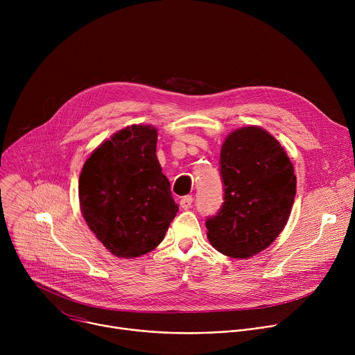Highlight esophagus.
Here are the masks:
<instances>
[{"label":"esophagus","instance_id":"esophagus-1","mask_svg":"<svg viewBox=\"0 0 355 355\" xmlns=\"http://www.w3.org/2000/svg\"><path fill=\"white\" fill-rule=\"evenodd\" d=\"M192 200H193V198H192L191 195L182 196V198H181V200H180V205H181V208H182V209H188V208H191V205H192Z\"/></svg>","mask_w":355,"mask_h":355}]
</instances>
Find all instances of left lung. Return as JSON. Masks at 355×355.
Masks as SVG:
<instances>
[{"label":"left lung","mask_w":355,"mask_h":355,"mask_svg":"<svg viewBox=\"0 0 355 355\" xmlns=\"http://www.w3.org/2000/svg\"><path fill=\"white\" fill-rule=\"evenodd\" d=\"M225 202L207 220L214 248L232 259L266 250L284 230L296 193V175L281 143L260 126L233 130L220 148Z\"/></svg>","instance_id":"obj_1"}]
</instances>
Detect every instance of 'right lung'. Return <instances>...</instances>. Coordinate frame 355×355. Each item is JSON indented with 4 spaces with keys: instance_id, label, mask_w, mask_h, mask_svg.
Segmentation results:
<instances>
[{
    "instance_id": "1",
    "label": "right lung",
    "mask_w": 355,
    "mask_h": 355,
    "mask_svg": "<svg viewBox=\"0 0 355 355\" xmlns=\"http://www.w3.org/2000/svg\"><path fill=\"white\" fill-rule=\"evenodd\" d=\"M156 144L155 126H126L92 151L80 174L83 218L119 259H136L155 250L178 212Z\"/></svg>"
}]
</instances>
